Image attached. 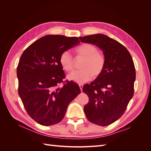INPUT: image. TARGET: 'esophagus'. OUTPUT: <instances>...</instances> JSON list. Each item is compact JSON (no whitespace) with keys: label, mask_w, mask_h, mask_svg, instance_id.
I'll use <instances>...</instances> for the list:
<instances>
[{"label":"esophagus","mask_w":151,"mask_h":151,"mask_svg":"<svg viewBox=\"0 0 151 151\" xmlns=\"http://www.w3.org/2000/svg\"><path fill=\"white\" fill-rule=\"evenodd\" d=\"M79 86L80 88V89L81 91H83V84H79Z\"/></svg>","instance_id":"1"}]
</instances>
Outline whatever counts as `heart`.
Here are the masks:
<instances>
[{"mask_svg": "<svg viewBox=\"0 0 151 151\" xmlns=\"http://www.w3.org/2000/svg\"><path fill=\"white\" fill-rule=\"evenodd\" d=\"M75 52L77 56L84 58L80 67L68 76V79L77 83L83 84L90 81L93 76L97 77L101 74L106 65V58L98 51L97 47L90 43H83L77 47ZM59 62L63 70L70 72L74 67V60L68 52H63L59 57Z\"/></svg>", "mask_w": 151, "mask_h": 151, "instance_id": "heart-1", "label": "heart"}]
</instances>
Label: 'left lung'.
I'll list each match as a JSON object with an SVG mask.
<instances>
[{"label":"left lung","mask_w":151,"mask_h":151,"mask_svg":"<svg viewBox=\"0 0 151 151\" xmlns=\"http://www.w3.org/2000/svg\"><path fill=\"white\" fill-rule=\"evenodd\" d=\"M81 42L96 45L103 52L106 65L101 74L83 92L89 101L84 111L88 120L105 127L123 115L134 93L135 68L128 50L115 40L96 34L79 38Z\"/></svg>","instance_id":"obj_1"}]
</instances>
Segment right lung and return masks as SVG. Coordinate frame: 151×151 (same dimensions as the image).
Segmentation results:
<instances>
[{"label": "right lung", "mask_w": 151, "mask_h": 151, "mask_svg": "<svg viewBox=\"0 0 151 151\" xmlns=\"http://www.w3.org/2000/svg\"><path fill=\"white\" fill-rule=\"evenodd\" d=\"M77 37L49 35L30 45L21 55L17 67L18 94L28 115L39 124L50 126L65 116L69 103L80 94L79 86L65 81L59 57L78 45Z\"/></svg>", "instance_id": "right-lung-1"}]
</instances>
